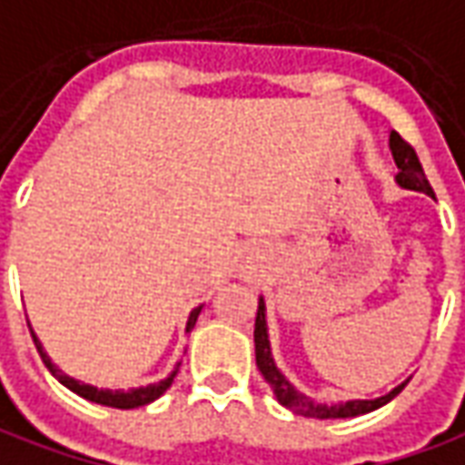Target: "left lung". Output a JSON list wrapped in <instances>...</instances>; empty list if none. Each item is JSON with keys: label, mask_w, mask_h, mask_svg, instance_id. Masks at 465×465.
Returning <instances> with one entry per match:
<instances>
[{"label": "left lung", "mask_w": 465, "mask_h": 465, "mask_svg": "<svg viewBox=\"0 0 465 465\" xmlns=\"http://www.w3.org/2000/svg\"><path fill=\"white\" fill-rule=\"evenodd\" d=\"M391 151L392 158H395V165H398V176L395 181L401 183L402 188H411V191H423L428 196H433V188L428 183V178L423 173V165L418 161V153L411 143L402 138L401 133L391 131ZM254 345H256V368L264 375V380L269 382V388L274 391L277 401L292 411V413L307 415V418H320V420H327V418H355V415H365L370 411H378L380 405L391 402L398 392L408 385V380L398 385L395 391H391L388 395H382L378 401H350V402H337V405H317L312 402L307 395H302L300 391H294L289 385V380L282 375L272 360V350H269V334H266V314H264V300H259V310H256V324H254Z\"/></svg>", "instance_id": "left-lung-1"}]
</instances>
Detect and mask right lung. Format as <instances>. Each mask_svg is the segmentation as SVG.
Listing matches in <instances>:
<instances>
[{
    "instance_id": "1",
    "label": "right lung",
    "mask_w": 465,
    "mask_h": 465,
    "mask_svg": "<svg viewBox=\"0 0 465 465\" xmlns=\"http://www.w3.org/2000/svg\"><path fill=\"white\" fill-rule=\"evenodd\" d=\"M201 314V307H196V310L191 312V317H188V324H186V332H191L193 330V324H196V320H199ZM32 332V330H29ZM32 340H35V347H37V352H40L42 362L47 365V370H50L54 378L63 382L67 391L77 392L80 398H85V401L90 402H100V405H108V408H120V411H131V408H141V405H148V402H153L155 398H161L168 388H171V382H173V378H176V372H171V378L161 380V382H155V385H145V388H135V391H97V388H93V385H83V382H77V380L67 378L63 370H57L54 365L50 362V357L45 355V350L40 347V340L35 337V332H32Z\"/></svg>"
}]
</instances>
